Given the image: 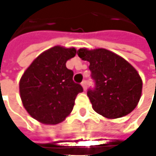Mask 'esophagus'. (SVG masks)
<instances>
[{
	"mask_svg": "<svg viewBox=\"0 0 156 156\" xmlns=\"http://www.w3.org/2000/svg\"><path fill=\"white\" fill-rule=\"evenodd\" d=\"M81 85H82V87H83V89L86 91V90H87V80H84V81H82Z\"/></svg>",
	"mask_w": 156,
	"mask_h": 156,
	"instance_id": "obj_1",
	"label": "esophagus"
}]
</instances>
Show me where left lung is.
I'll list each match as a JSON object with an SVG mask.
<instances>
[{
  "instance_id": "obj_1",
  "label": "left lung",
  "mask_w": 156,
  "mask_h": 156,
  "mask_svg": "<svg viewBox=\"0 0 156 156\" xmlns=\"http://www.w3.org/2000/svg\"><path fill=\"white\" fill-rule=\"evenodd\" d=\"M78 55L89 62L94 87L87 96L93 109L108 119L123 117L134 110L141 96L142 80L126 60L106 49L81 48Z\"/></svg>"
}]
</instances>
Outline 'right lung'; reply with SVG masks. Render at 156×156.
Here are the masks:
<instances>
[{"label": "right lung", "instance_id": "add662e5", "mask_svg": "<svg viewBox=\"0 0 156 156\" xmlns=\"http://www.w3.org/2000/svg\"><path fill=\"white\" fill-rule=\"evenodd\" d=\"M75 48L54 46L41 53L27 69L20 82L23 105L38 121L54 125L71 112L81 85L73 81V71L66 67L76 55Z\"/></svg>", "mask_w": 156, "mask_h": 156}]
</instances>
